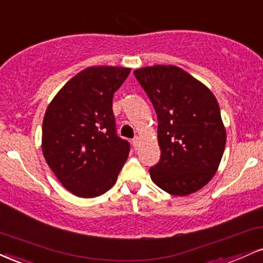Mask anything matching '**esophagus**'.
Here are the masks:
<instances>
[{
    "label": "esophagus",
    "mask_w": 263,
    "mask_h": 263,
    "mask_svg": "<svg viewBox=\"0 0 263 263\" xmlns=\"http://www.w3.org/2000/svg\"><path fill=\"white\" fill-rule=\"evenodd\" d=\"M132 144H133V146H134V149H138L139 145H140V138L135 137V138L132 140Z\"/></svg>",
    "instance_id": "obj_1"
}]
</instances>
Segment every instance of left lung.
<instances>
[{"mask_svg": "<svg viewBox=\"0 0 263 263\" xmlns=\"http://www.w3.org/2000/svg\"><path fill=\"white\" fill-rule=\"evenodd\" d=\"M134 75L159 120L161 157L149 170L151 180L174 196L197 192L215 175L227 143L217 98L174 65L141 67Z\"/></svg>", "mask_w": 263, "mask_h": 263, "instance_id": "8db88e82", "label": "left lung"}]
</instances>
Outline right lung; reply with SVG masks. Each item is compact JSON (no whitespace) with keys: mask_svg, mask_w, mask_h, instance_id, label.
Returning <instances> with one entry per match:
<instances>
[{"mask_svg":"<svg viewBox=\"0 0 263 263\" xmlns=\"http://www.w3.org/2000/svg\"><path fill=\"white\" fill-rule=\"evenodd\" d=\"M129 73L126 67H87L65 83L46 109L43 155L77 197L106 193L128 159L130 144L117 135L112 101Z\"/></svg>","mask_w":263,"mask_h":263,"instance_id":"1","label":"right lung"}]
</instances>
